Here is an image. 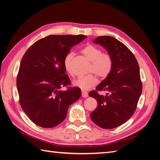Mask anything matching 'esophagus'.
I'll return each instance as SVG.
<instances>
[{
	"instance_id": "1",
	"label": "esophagus",
	"mask_w": 160,
	"mask_h": 160,
	"mask_svg": "<svg viewBox=\"0 0 160 160\" xmlns=\"http://www.w3.org/2000/svg\"><path fill=\"white\" fill-rule=\"evenodd\" d=\"M81 96L83 97V98H88V93H87V92H85V91H83L81 93Z\"/></svg>"
}]
</instances>
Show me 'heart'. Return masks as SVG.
I'll use <instances>...</instances> for the list:
<instances>
[{
	"label": "heart",
	"instance_id": "heart-1",
	"mask_svg": "<svg viewBox=\"0 0 160 160\" xmlns=\"http://www.w3.org/2000/svg\"><path fill=\"white\" fill-rule=\"evenodd\" d=\"M82 53L91 62L89 68V73H93L99 78L104 79L108 77L113 68V61L111 55L108 52H103L99 47L93 45H88L81 51ZM74 53L70 52L65 55L63 65L66 71L71 75H73L72 61ZM98 83V79L93 74L79 77L73 81L74 86L81 90L87 91Z\"/></svg>",
	"mask_w": 160,
	"mask_h": 160
}]
</instances>
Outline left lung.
Returning a JSON list of instances; mask_svg holds the SVG:
<instances>
[{
    "label": "left lung",
    "instance_id": "1",
    "mask_svg": "<svg viewBox=\"0 0 160 160\" xmlns=\"http://www.w3.org/2000/svg\"><path fill=\"white\" fill-rule=\"evenodd\" d=\"M93 42L108 51L113 64L109 76L89 93L98 103L91 119L100 128L113 129L127 122L136 109L142 92L139 64L132 52L113 37H98ZM101 90L106 91L105 96L98 93Z\"/></svg>",
    "mask_w": 160,
    "mask_h": 160
}]
</instances>
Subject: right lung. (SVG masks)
I'll use <instances>...</instances> for the list:
<instances>
[{"instance_id":"obj_1","label":"right lung","mask_w":160,"mask_h":160,"mask_svg":"<svg viewBox=\"0 0 160 160\" xmlns=\"http://www.w3.org/2000/svg\"><path fill=\"white\" fill-rule=\"evenodd\" d=\"M86 36L49 35L32 45L23 55L17 77L19 103L38 126L51 128L65 119L69 106L78 100L81 91L69 88L63 59L71 48ZM62 86L68 89L62 91Z\"/></svg>"}]
</instances>
